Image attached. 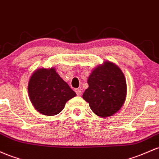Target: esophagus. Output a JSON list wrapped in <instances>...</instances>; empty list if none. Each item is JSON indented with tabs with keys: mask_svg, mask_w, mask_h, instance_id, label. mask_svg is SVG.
Listing matches in <instances>:
<instances>
[{
	"mask_svg": "<svg viewBox=\"0 0 159 159\" xmlns=\"http://www.w3.org/2000/svg\"><path fill=\"white\" fill-rule=\"evenodd\" d=\"M75 92H76V94H77V95H81V94H82V91L80 90V89H75Z\"/></svg>",
	"mask_w": 159,
	"mask_h": 159,
	"instance_id": "obj_1",
	"label": "esophagus"
}]
</instances>
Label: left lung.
<instances>
[{
  "mask_svg": "<svg viewBox=\"0 0 159 159\" xmlns=\"http://www.w3.org/2000/svg\"><path fill=\"white\" fill-rule=\"evenodd\" d=\"M83 98L98 116H110L119 111L127 94V85L122 71L110 61H104L89 75Z\"/></svg>",
  "mask_w": 159,
  "mask_h": 159,
  "instance_id": "obj_1",
  "label": "left lung"
}]
</instances>
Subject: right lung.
Here are the masks:
<instances>
[{"mask_svg":"<svg viewBox=\"0 0 159 159\" xmlns=\"http://www.w3.org/2000/svg\"><path fill=\"white\" fill-rule=\"evenodd\" d=\"M28 91L34 107L46 116L59 113L66 102L76 95L54 67L35 70L28 82Z\"/></svg>","mask_w":159,"mask_h":159,"instance_id":"add662e5","label":"right lung"}]
</instances>
